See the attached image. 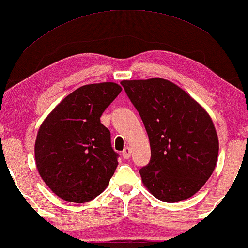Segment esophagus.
Wrapping results in <instances>:
<instances>
[{
  "label": "esophagus",
  "mask_w": 248,
  "mask_h": 248,
  "mask_svg": "<svg viewBox=\"0 0 248 248\" xmlns=\"http://www.w3.org/2000/svg\"><path fill=\"white\" fill-rule=\"evenodd\" d=\"M122 156H123L124 159H128V158H130V156H131V148L125 147L123 152H122Z\"/></svg>",
  "instance_id": "34e87169"
}]
</instances>
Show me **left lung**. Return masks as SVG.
I'll use <instances>...</instances> for the list:
<instances>
[{
  "label": "left lung",
  "instance_id": "obj_1",
  "mask_svg": "<svg viewBox=\"0 0 248 248\" xmlns=\"http://www.w3.org/2000/svg\"><path fill=\"white\" fill-rule=\"evenodd\" d=\"M149 137L152 157L140 170L159 201L195 195L217 165L218 140L210 115L187 92L163 78L121 82Z\"/></svg>",
  "mask_w": 248,
  "mask_h": 248
}]
</instances>
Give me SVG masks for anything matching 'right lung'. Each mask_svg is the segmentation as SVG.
<instances>
[{
    "mask_svg": "<svg viewBox=\"0 0 248 248\" xmlns=\"http://www.w3.org/2000/svg\"><path fill=\"white\" fill-rule=\"evenodd\" d=\"M121 91L111 82L81 86L42 123L35 160L41 178L60 198L86 202L107 188L118 154L100 117Z\"/></svg>",
    "mask_w": 248,
    "mask_h": 248,
    "instance_id": "add662e5",
    "label": "right lung"
}]
</instances>
